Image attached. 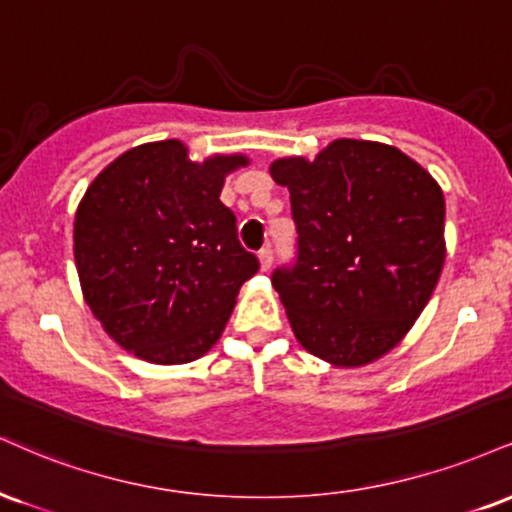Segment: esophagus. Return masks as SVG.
I'll return each instance as SVG.
<instances>
[{"instance_id": "1", "label": "esophagus", "mask_w": 512, "mask_h": 512, "mask_svg": "<svg viewBox=\"0 0 512 512\" xmlns=\"http://www.w3.org/2000/svg\"><path fill=\"white\" fill-rule=\"evenodd\" d=\"M272 262H274L272 245H264V248L260 250V267H262V272H267V269L272 267Z\"/></svg>"}]
</instances>
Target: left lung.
I'll use <instances>...</instances> for the list:
<instances>
[{"label": "left lung", "instance_id": "obj_1", "mask_svg": "<svg viewBox=\"0 0 512 512\" xmlns=\"http://www.w3.org/2000/svg\"><path fill=\"white\" fill-rule=\"evenodd\" d=\"M272 176L291 193L298 231L295 262L272 274L295 338L336 367L386 355L441 276L439 183L396 147L350 138L315 162L276 159Z\"/></svg>", "mask_w": 512, "mask_h": 512}]
</instances>
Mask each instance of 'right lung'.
Here are the masks:
<instances>
[{"label": "right lung", "instance_id": "add662e5", "mask_svg": "<svg viewBox=\"0 0 512 512\" xmlns=\"http://www.w3.org/2000/svg\"><path fill=\"white\" fill-rule=\"evenodd\" d=\"M248 159L197 164L181 140L123 152L85 190L73 252L92 315L119 346L157 365L207 353L260 260L240 245L219 200Z\"/></svg>", "mask_w": 512, "mask_h": 512}]
</instances>
